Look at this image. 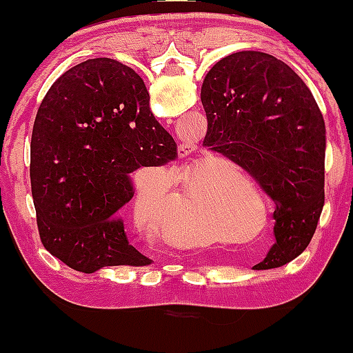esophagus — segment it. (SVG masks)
Instances as JSON below:
<instances>
[{"label": "esophagus", "instance_id": "34e87169", "mask_svg": "<svg viewBox=\"0 0 353 353\" xmlns=\"http://www.w3.org/2000/svg\"><path fill=\"white\" fill-rule=\"evenodd\" d=\"M190 151H192V149H190L189 145H184V144H182L181 148H179V154H181V157H188L189 154H190Z\"/></svg>", "mask_w": 353, "mask_h": 353}]
</instances>
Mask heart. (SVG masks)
<instances>
[{"label":"heart","instance_id":"heart-1","mask_svg":"<svg viewBox=\"0 0 353 353\" xmlns=\"http://www.w3.org/2000/svg\"><path fill=\"white\" fill-rule=\"evenodd\" d=\"M232 188H237L234 182ZM247 201H252L245 194ZM151 190L139 189V210L144 219H151ZM216 201L199 184H190L182 189L168 208L159 210L154 232L165 244L181 250H197L209 247L214 242L210 217Z\"/></svg>","mask_w":353,"mask_h":353}]
</instances>
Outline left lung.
<instances>
[{"mask_svg":"<svg viewBox=\"0 0 353 353\" xmlns=\"http://www.w3.org/2000/svg\"><path fill=\"white\" fill-rule=\"evenodd\" d=\"M208 116L202 145L241 165L274 201L275 244L255 270L299 257L325 202V123L292 68L261 51L217 61L201 91Z\"/></svg>","mask_w":353,"mask_h":353,"instance_id":"obj_1","label":"left lung"}]
</instances>
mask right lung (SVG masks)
<instances>
[{"instance_id": "add662e5", "label": "right lung", "mask_w": 353, "mask_h": 353, "mask_svg": "<svg viewBox=\"0 0 353 353\" xmlns=\"http://www.w3.org/2000/svg\"><path fill=\"white\" fill-rule=\"evenodd\" d=\"M177 157L141 76L116 59H88L50 88L31 137V194L44 249L78 272L151 264L129 244L121 209L129 176Z\"/></svg>"}]
</instances>
